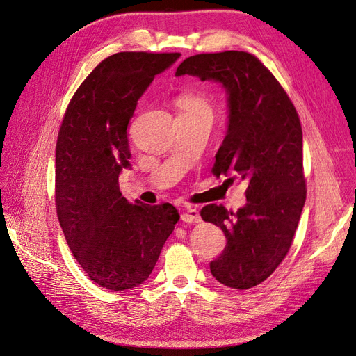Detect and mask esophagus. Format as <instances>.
Wrapping results in <instances>:
<instances>
[{
	"instance_id": "obj_1",
	"label": "esophagus",
	"mask_w": 356,
	"mask_h": 356,
	"mask_svg": "<svg viewBox=\"0 0 356 356\" xmlns=\"http://www.w3.org/2000/svg\"><path fill=\"white\" fill-rule=\"evenodd\" d=\"M181 220L187 222V224H195V222H200V213L196 208H187L184 212L181 213Z\"/></svg>"
}]
</instances>
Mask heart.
I'll return each instance as SVG.
<instances>
[{"instance_id": "1", "label": "heart", "mask_w": 356, "mask_h": 356, "mask_svg": "<svg viewBox=\"0 0 356 356\" xmlns=\"http://www.w3.org/2000/svg\"><path fill=\"white\" fill-rule=\"evenodd\" d=\"M178 110L179 113L184 114H193V113H204V114H212L211 104L207 101L204 96L199 93H184L181 95L178 101Z\"/></svg>"}]
</instances>
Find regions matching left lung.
Segmentation results:
<instances>
[{
    "label": "left lung",
    "instance_id": "left-lung-1",
    "mask_svg": "<svg viewBox=\"0 0 356 356\" xmlns=\"http://www.w3.org/2000/svg\"><path fill=\"white\" fill-rule=\"evenodd\" d=\"M175 75L220 83L227 93V132L212 170L246 181V203L238 212L207 204L200 217L227 239L209 264L212 276L225 286L252 288L282 263L306 202L298 114L273 74L246 51L190 56Z\"/></svg>",
    "mask_w": 356,
    "mask_h": 356
}]
</instances>
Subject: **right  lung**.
I'll return each mask as SVG.
<instances>
[{
    "mask_svg": "<svg viewBox=\"0 0 356 356\" xmlns=\"http://www.w3.org/2000/svg\"><path fill=\"white\" fill-rule=\"evenodd\" d=\"M179 53L122 51L104 59L74 93L56 144V211L75 260L93 282L141 285L179 213L170 203H129L118 188L131 169L127 126L138 101Z\"/></svg>",
    "mask_w": 356,
    "mask_h": 356,
    "instance_id": "add662e5",
    "label": "right lung"
}]
</instances>
